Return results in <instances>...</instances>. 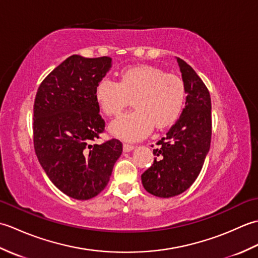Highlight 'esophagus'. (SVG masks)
Segmentation results:
<instances>
[{"label":"esophagus","instance_id":"34e87169","mask_svg":"<svg viewBox=\"0 0 258 258\" xmlns=\"http://www.w3.org/2000/svg\"><path fill=\"white\" fill-rule=\"evenodd\" d=\"M134 149L133 144H128V143H124L123 144V151L124 152H130Z\"/></svg>","mask_w":258,"mask_h":258}]
</instances>
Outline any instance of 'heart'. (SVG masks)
Masks as SVG:
<instances>
[{
    "mask_svg": "<svg viewBox=\"0 0 258 258\" xmlns=\"http://www.w3.org/2000/svg\"><path fill=\"white\" fill-rule=\"evenodd\" d=\"M185 97L180 76L151 65L125 69L119 82L104 78L95 89L98 106L108 116L122 113L133 100L135 111L120 115L109 126L113 135L127 141L145 138L154 125H172L182 113Z\"/></svg>",
    "mask_w": 258,
    "mask_h": 258,
    "instance_id": "1",
    "label": "heart"
}]
</instances>
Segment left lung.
<instances>
[{
    "instance_id": "8db88e82",
    "label": "left lung",
    "mask_w": 258,
    "mask_h": 258,
    "mask_svg": "<svg viewBox=\"0 0 258 258\" xmlns=\"http://www.w3.org/2000/svg\"><path fill=\"white\" fill-rule=\"evenodd\" d=\"M186 85V103L180 117L153 150L152 166L142 174L150 194L173 197L195 182L204 165L212 139V102L204 82L189 65L177 57Z\"/></svg>"
}]
</instances>
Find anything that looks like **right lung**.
<instances>
[{
  "mask_svg": "<svg viewBox=\"0 0 258 258\" xmlns=\"http://www.w3.org/2000/svg\"><path fill=\"white\" fill-rule=\"evenodd\" d=\"M112 58L72 55L42 81L33 106V143L51 182L75 200H90L107 185L123 144H93L105 131L95 89Z\"/></svg>",
  "mask_w": 258,
  "mask_h": 258,
  "instance_id": "right-lung-1",
  "label": "right lung"
}]
</instances>
